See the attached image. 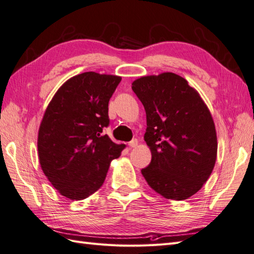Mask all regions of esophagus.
I'll list each match as a JSON object with an SVG mask.
<instances>
[{"instance_id": "1", "label": "esophagus", "mask_w": 254, "mask_h": 254, "mask_svg": "<svg viewBox=\"0 0 254 254\" xmlns=\"http://www.w3.org/2000/svg\"><path fill=\"white\" fill-rule=\"evenodd\" d=\"M137 144H139V142H137V140H136V139H135V140H132V141H130V142L128 143V145H129V147H130V148H134V147H136Z\"/></svg>"}]
</instances>
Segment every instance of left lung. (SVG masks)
Wrapping results in <instances>:
<instances>
[{
    "label": "left lung",
    "mask_w": 254,
    "mask_h": 254,
    "mask_svg": "<svg viewBox=\"0 0 254 254\" xmlns=\"http://www.w3.org/2000/svg\"><path fill=\"white\" fill-rule=\"evenodd\" d=\"M131 88L146 111L144 140L151 151L142 175L166 199L190 198L209 179L217 158L209 108L187 79L172 72L142 76Z\"/></svg>",
    "instance_id": "1"
}]
</instances>
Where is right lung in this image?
I'll use <instances>...</instances> for the list:
<instances>
[{
  "label": "right lung",
  "instance_id": "right-lung-1",
  "mask_svg": "<svg viewBox=\"0 0 254 254\" xmlns=\"http://www.w3.org/2000/svg\"><path fill=\"white\" fill-rule=\"evenodd\" d=\"M121 76L84 72L61 86L43 114L38 131L40 166L60 195L82 200L103 186L111 161L125 144L103 134L108 104Z\"/></svg>",
  "mask_w": 254,
  "mask_h": 254
}]
</instances>
